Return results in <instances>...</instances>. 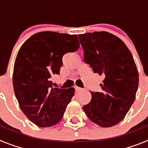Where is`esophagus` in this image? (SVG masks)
<instances>
[{"label": "esophagus", "mask_w": 148, "mask_h": 148, "mask_svg": "<svg viewBox=\"0 0 148 148\" xmlns=\"http://www.w3.org/2000/svg\"><path fill=\"white\" fill-rule=\"evenodd\" d=\"M75 91H76V92H78V91H81V90H83V89L81 88V87H77V86H75Z\"/></svg>", "instance_id": "1"}]
</instances>
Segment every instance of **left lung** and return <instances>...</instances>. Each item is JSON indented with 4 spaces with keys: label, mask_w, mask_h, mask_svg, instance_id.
<instances>
[{
    "label": "left lung",
    "mask_w": 148,
    "mask_h": 148,
    "mask_svg": "<svg viewBox=\"0 0 148 148\" xmlns=\"http://www.w3.org/2000/svg\"><path fill=\"white\" fill-rule=\"evenodd\" d=\"M84 60L94 73L104 77L100 92L83 107L87 117L103 127L114 126L125 118L134 102L138 73L130 51L117 36L104 32L78 35Z\"/></svg>",
    "instance_id": "1"
}]
</instances>
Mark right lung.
Masks as SVG:
<instances>
[{
  "label": "right lung",
  "instance_id": "add662e5",
  "mask_svg": "<svg viewBox=\"0 0 148 148\" xmlns=\"http://www.w3.org/2000/svg\"><path fill=\"white\" fill-rule=\"evenodd\" d=\"M79 47L77 35L41 32L27 39L18 51L14 92L23 113L35 125L51 127L62 119L75 89L53 88L51 78L59 74L63 56Z\"/></svg>",
  "mask_w": 148,
  "mask_h": 148
}]
</instances>
